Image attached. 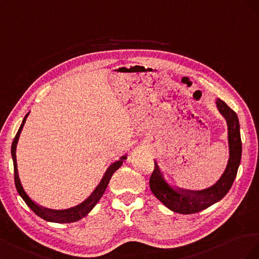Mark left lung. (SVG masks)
<instances>
[{"label": "left lung", "instance_id": "8db88e82", "mask_svg": "<svg viewBox=\"0 0 259 259\" xmlns=\"http://www.w3.org/2000/svg\"><path fill=\"white\" fill-rule=\"evenodd\" d=\"M216 105L219 113L227 120L229 160L225 172L213 186L201 191H188L175 188L165 180L159 166L154 160V171L150 178L151 191L167 208L175 212L184 213V215L195 213L219 202L230 190L236 177L242 156L239 118L234 110L220 99H217Z\"/></svg>", "mask_w": 259, "mask_h": 259}]
</instances>
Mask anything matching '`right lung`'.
Listing matches in <instances>:
<instances>
[{
	"label": "right lung",
	"instance_id": "right-lung-1",
	"mask_svg": "<svg viewBox=\"0 0 259 259\" xmlns=\"http://www.w3.org/2000/svg\"><path fill=\"white\" fill-rule=\"evenodd\" d=\"M28 115H29V113L25 116L24 120H23V122H21L17 134H16V136H15L14 141L12 143V157H13V162H14V179H15V186H16L18 194L21 196V198L24 199L25 203L28 205V207L30 208L35 213V215H38L40 218L47 220V221H51V223H57V224L75 223V221H78L81 218L87 216L88 213L93 209L94 206L98 204V202L100 201L103 194H104V192L108 186V182H109L110 178H112L113 174L122 165V161L124 159H127V155H124V156L120 157L119 160L115 161L114 164H112L107 168V170L105 171L104 176H103V178L100 181V183L98 184V187L95 188V190L92 192L91 195L89 196L87 199H84L82 203H80L77 206H73V207H70L67 209H61V210L42 207V206H39L38 204H35L32 199L28 196L23 186H21V182H20L19 176H18V170H17L16 147H17L20 132L24 128V124L26 122Z\"/></svg>",
	"mask_w": 259,
	"mask_h": 259
}]
</instances>
